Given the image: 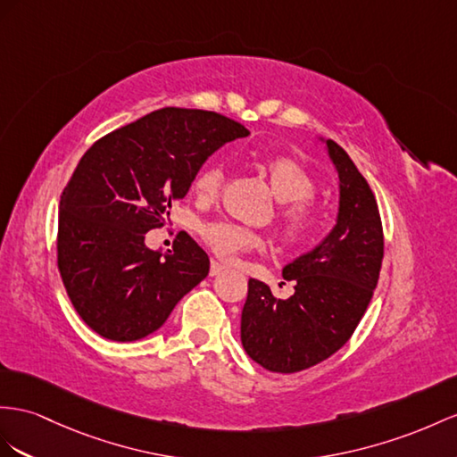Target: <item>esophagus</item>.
<instances>
[{
  "mask_svg": "<svg viewBox=\"0 0 457 457\" xmlns=\"http://www.w3.org/2000/svg\"><path fill=\"white\" fill-rule=\"evenodd\" d=\"M226 270V266L224 264H220L218 261H212L210 262V276H218V274H221Z\"/></svg>",
  "mask_w": 457,
  "mask_h": 457,
  "instance_id": "obj_1",
  "label": "esophagus"
}]
</instances>
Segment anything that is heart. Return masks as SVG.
<instances>
[{
    "instance_id": "obj_1",
    "label": "heart",
    "mask_w": 457,
    "mask_h": 457,
    "mask_svg": "<svg viewBox=\"0 0 457 457\" xmlns=\"http://www.w3.org/2000/svg\"><path fill=\"white\" fill-rule=\"evenodd\" d=\"M261 166L270 181L272 191L279 203H287L282 210V226L286 236L294 241H307L320 228L319 210L307 198L314 193V183L309 171L289 156H270L261 162ZM226 170L220 162H212L196 173L195 193L212 201L224 185ZM203 237L212 251L224 259H233L241 253L264 249V239L247 228L233 224L229 220H216L203 226Z\"/></svg>"
}]
</instances>
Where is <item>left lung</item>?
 Listing matches in <instances>:
<instances>
[{
	"label": "left lung",
	"mask_w": 457,
	"mask_h": 457,
	"mask_svg": "<svg viewBox=\"0 0 457 457\" xmlns=\"http://www.w3.org/2000/svg\"><path fill=\"white\" fill-rule=\"evenodd\" d=\"M340 179L336 226L317 247L284 266L295 294L276 299L261 279H249L241 312V344L272 372H299L340 349L365 314L384 256L378 204L347 152L324 140Z\"/></svg>",
	"instance_id": "8db88e82"
}]
</instances>
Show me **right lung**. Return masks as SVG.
I'll use <instances>...</instances> for the list:
<instances>
[{"label": "right lung", "instance_id": "add662e5", "mask_svg": "<svg viewBox=\"0 0 457 457\" xmlns=\"http://www.w3.org/2000/svg\"><path fill=\"white\" fill-rule=\"evenodd\" d=\"M241 123L204 110L163 108L102 137L80 158L62 195L57 266L79 317L106 340L135 342L168 320L210 270L187 236L170 255L146 247L150 229Z\"/></svg>", "mask_w": 457, "mask_h": 457}]
</instances>
